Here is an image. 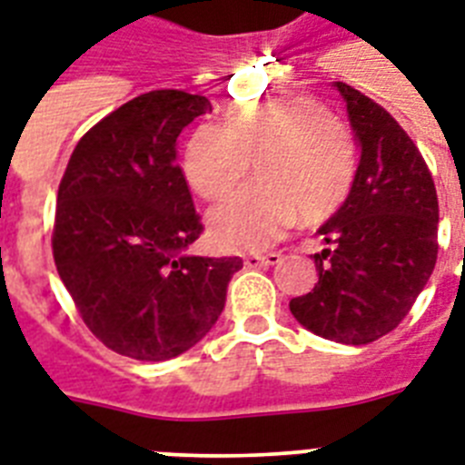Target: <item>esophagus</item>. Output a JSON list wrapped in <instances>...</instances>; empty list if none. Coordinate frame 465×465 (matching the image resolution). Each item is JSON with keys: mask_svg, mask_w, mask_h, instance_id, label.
<instances>
[{"mask_svg": "<svg viewBox=\"0 0 465 465\" xmlns=\"http://www.w3.org/2000/svg\"><path fill=\"white\" fill-rule=\"evenodd\" d=\"M282 262V252H267V255H245L243 265L248 270H255V267H272Z\"/></svg>", "mask_w": 465, "mask_h": 465, "instance_id": "obj_1", "label": "esophagus"}]
</instances>
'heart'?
I'll return each instance as SVG.
<instances>
[{
	"label": "heart",
	"mask_w": 465,
	"mask_h": 465,
	"mask_svg": "<svg viewBox=\"0 0 465 465\" xmlns=\"http://www.w3.org/2000/svg\"><path fill=\"white\" fill-rule=\"evenodd\" d=\"M251 164L248 181L210 210L207 226L226 251H260L293 222L327 220L353 183L349 128L311 97H267L226 109L224 124H200L188 138L183 173L200 198H222Z\"/></svg>",
	"instance_id": "obj_1"
}]
</instances>
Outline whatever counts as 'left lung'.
Instances as JSON below:
<instances>
[{
    "label": "left lung",
    "instance_id": "left-lung-1",
    "mask_svg": "<svg viewBox=\"0 0 465 465\" xmlns=\"http://www.w3.org/2000/svg\"><path fill=\"white\" fill-rule=\"evenodd\" d=\"M361 147L353 183L318 229V284L292 298V315L322 339L363 346L394 330L437 262L435 181L416 143L361 90L334 83Z\"/></svg>",
    "mask_w": 465,
    "mask_h": 465
}]
</instances>
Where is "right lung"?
I'll list each match as a JSON object with an SVG mask.
<instances>
[{
	"label": "right lung",
	"instance_id": "obj_1",
	"mask_svg": "<svg viewBox=\"0 0 465 465\" xmlns=\"http://www.w3.org/2000/svg\"><path fill=\"white\" fill-rule=\"evenodd\" d=\"M210 100L153 90L104 116L75 145L56 195L54 265L83 322L107 349L169 361L224 311L241 258L188 255L203 232L176 138Z\"/></svg>",
	"mask_w": 465,
	"mask_h": 465
}]
</instances>
